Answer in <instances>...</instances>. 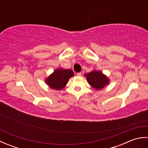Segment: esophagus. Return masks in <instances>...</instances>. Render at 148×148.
<instances>
[{"label": "esophagus", "mask_w": 148, "mask_h": 148, "mask_svg": "<svg viewBox=\"0 0 148 148\" xmlns=\"http://www.w3.org/2000/svg\"><path fill=\"white\" fill-rule=\"evenodd\" d=\"M77 76H81V72H77Z\"/></svg>", "instance_id": "esophagus-1"}]
</instances>
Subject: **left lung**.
Here are the masks:
<instances>
[{"instance_id":"left-lung-1","label":"left lung","mask_w":148,"mask_h":148,"mask_svg":"<svg viewBox=\"0 0 148 148\" xmlns=\"http://www.w3.org/2000/svg\"><path fill=\"white\" fill-rule=\"evenodd\" d=\"M84 77H86L90 85L97 90H102L109 83V78L100 71L93 70L84 74Z\"/></svg>"}]
</instances>
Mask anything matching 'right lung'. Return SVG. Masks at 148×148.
Returning <instances> with one entry per match:
<instances>
[{
  "label": "right lung",
  "instance_id": "right-lung-1",
  "mask_svg": "<svg viewBox=\"0 0 148 148\" xmlns=\"http://www.w3.org/2000/svg\"><path fill=\"white\" fill-rule=\"evenodd\" d=\"M74 72L71 69L59 68L46 78V83L52 89L62 90L67 84L69 79L74 76Z\"/></svg>",
  "mask_w": 148,
  "mask_h": 148
}]
</instances>
